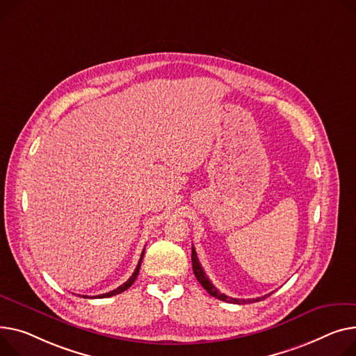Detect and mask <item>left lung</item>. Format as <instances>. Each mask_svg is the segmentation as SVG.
I'll return each mask as SVG.
<instances>
[{
	"label": "left lung",
	"instance_id": "1",
	"mask_svg": "<svg viewBox=\"0 0 356 356\" xmlns=\"http://www.w3.org/2000/svg\"><path fill=\"white\" fill-rule=\"evenodd\" d=\"M192 265H193V273H195L196 279L199 280L200 285L207 291V293L211 295V296L218 298V299H220V300H223V302L236 303V305H245V303L259 302V300H262V299L270 296V293H269V295H265V296H262V298H256V299H238V298H232V296H227V295L222 293V292L209 280V277L206 276L204 270L202 269V265L199 264V259H197V254H196L195 248H192Z\"/></svg>",
	"mask_w": 356,
	"mask_h": 356
}]
</instances>
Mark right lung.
<instances>
[{
  "label": "right lung",
  "instance_id": "1",
  "mask_svg": "<svg viewBox=\"0 0 356 356\" xmlns=\"http://www.w3.org/2000/svg\"><path fill=\"white\" fill-rule=\"evenodd\" d=\"M143 256H145V250H143V253H141V257H140V260H138V264H137V268H136V270L133 272V275L123 283V285H120L118 286L117 289H114V291H111V292H107V293H103V295H99V296H96V298H110V296H114V295H118V293H122V292H124L126 289H129L133 283H134V280H136V277H137V275H138V270H140V266H141V260H143ZM83 298H87V296H83Z\"/></svg>",
  "mask_w": 356,
  "mask_h": 356
}]
</instances>
